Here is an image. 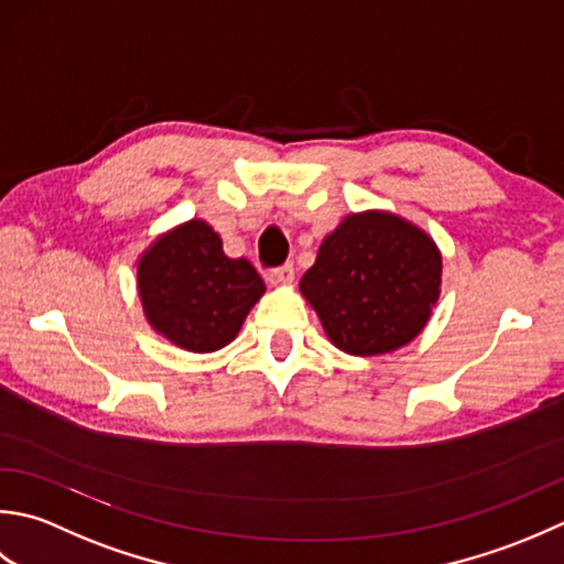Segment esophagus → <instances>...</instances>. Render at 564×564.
<instances>
[{"label":"esophagus","mask_w":564,"mask_h":564,"mask_svg":"<svg viewBox=\"0 0 564 564\" xmlns=\"http://www.w3.org/2000/svg\"><path fill=\"white\" fill-rule=\"evenodd\" d=\"M270 278L274 282H292L294 280V265H292V262H284V265H280V268H272Z\"/></svg>","instance_id":"34e87169"}]
</instances>
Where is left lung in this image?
Listing matches in <instances>:
<instances>
[{"mask_svg": "<svg viewBox=\"0 0 564 564\" xmlns=\"http://www.w3.org/2000/svg\"><path fill=\"white\" fill-rule=\"evenodd\" d=\"M441 270V252L421 228L367 212L326 236L299 290L333 346L367 358L419 336L438 302Z\"/></svg>", "mask_w": 564, "mask_h": 564, "instance_id": "8db88e82", "label": "left lung"}]
</instances>
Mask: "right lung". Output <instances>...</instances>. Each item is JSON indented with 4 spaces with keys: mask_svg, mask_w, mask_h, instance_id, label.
<instances>
[{
    "mask_svg": "<svg viewBox=\"0 0 564 564\" xmlns=\"http://www.w3.org/2000/svg\"><path fill=\"white\" fill-rule=\"evenodd\" d=\"M262 292L258 270L246 258H228L221 238L199 218L158 238L138 262L145 318L192 352L228 346Z\"/></svg>",
    "mask_w": 564,
    "mask_h": 564,
    "instance_id": "1",
    "label": "right lung"
}]
</instances>
